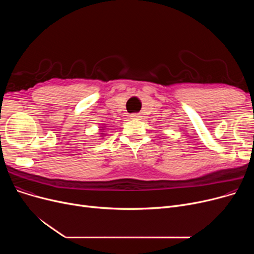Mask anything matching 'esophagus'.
Listing matches in <instances>:
<instances>
[{
  "instance_id": "esophagus-1",
  "label": "esophagus",
  "mask_w": 254,
  "mask_h": 254,
  "mask_svg": "<svg viewBox=\"0 0 254 254\" xmlns=\"http://www.w3.org/2000/svg\"><path fill=\"white\" fill-rule=\"evenodd\" d=\"M130 118H131V119H140V118H141V115L138 114V113H134V114L130 115Z\"/></svg>"
}]
</instances>
